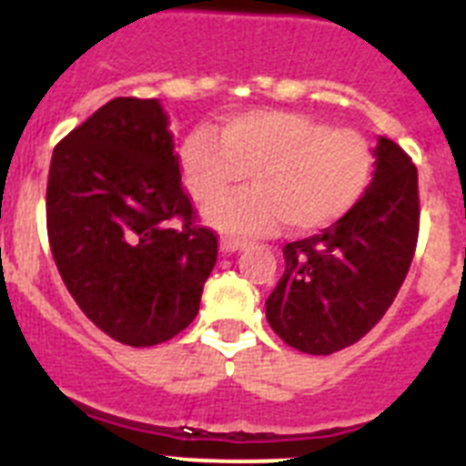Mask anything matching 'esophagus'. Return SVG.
<instances>
[{
	"mask_svg": "<svg viewBox=\"0 0 466 466\" xmlns=\"http://www.w3.org/2000/svg\"><path fill=\"white\" fill-rule=\"evenodd\" d=\"M219 247L224 254H233V252H240V249H247L249 242L240 240V238H221Z\"/></svg>",
	"mask_w": 466,
	"mask_h": 466,
	"instance_id": "1",
	"label": "esophagus"
}]
</instances>
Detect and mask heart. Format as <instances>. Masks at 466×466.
I'll return each instance as SVG.
<instances>
[{
    "label": "heart",
    "mask_w": 466,
    "mask_h": 466,
    "mask_svg": "<svg viewBox=\"0 0 466 466\" xmlns=\"http://www.w3.org/2000/svg\"><path fill=\"white\" fill-rule=\"evenodd\" d=\"M179 170L198 205H209L249 174L253 187L225 198L205 219L226 233L254 236L284 226L327 228L369 191L376 154L364 135L308 114L252 109L212 133L196 127L179 147Z\"/></svg>",
    "instance_id": "heart-1"
}]
</instances>
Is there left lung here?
Instances as JSON below:
<instances>
[{"label":"left lung","instance_id":"left-lung-1","mask_svg":"<svg viewBox=\"0 0 466 466\" xmlns=\"http://www.w3.org/2000/svg\"><path fill=\"white\" fill-rule=\"evenodd\" d=\"M376 172L352 212L317 236L284 245V273L266 317L289 348L331 355L357 343L392 306L420 230L418 170L380 137Z\"/></svg>","mask_w":466,"mask_h":466}]
</instances>
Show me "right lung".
<instances>
[{"mask_svg": "<svg viewBox=\"0 0 466 466\" xmlns=\"http://www.w3.org/2000/svg\"><path fill=\"white\" fill-rule=\"evenodd\" d=\"M46 230L76 306L130 348L196 319L219 249L182 187L167 114L137 97H114L57 142Z\"/></svg>", "mask_w": 466, "mask_h": 466, "instance_id": "obj_1", "label": "right lung"}]
</instances>
